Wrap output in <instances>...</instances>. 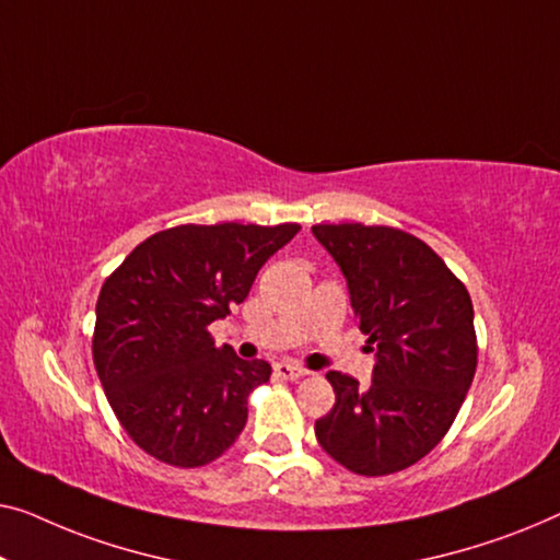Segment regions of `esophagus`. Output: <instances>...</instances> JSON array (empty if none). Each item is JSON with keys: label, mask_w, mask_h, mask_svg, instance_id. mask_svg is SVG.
Listing matches in <instances>:
<instances>
[{"label": "esophagus", "mask_w": 560, "mask_h": 560, "mask_svg": "<svg viewBox=\"0 0 560 560\" xmlns=\"http://www.w3.org/2000/svg\"><path fill=\"white\" fill-rule=\"evenodd\" d=\"M306 373H310V370L291 365V362H277V365H273V375L281 377V381H296V377H304Z\"/></svg>", "instance_id": "esophagus-1"}]
</instances>
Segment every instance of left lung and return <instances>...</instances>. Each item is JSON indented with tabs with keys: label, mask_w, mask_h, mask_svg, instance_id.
Listing matches in <instances>:
<instances>
[{
	"label": "left lung",
	"mask_w": 560,
	"mask_h": 560,
	"mask_svg": "<svg viewBox=\"0 0 560 560\" xmlns=\"http://www.w3.org/2000/svg\"><path fill=\"white\" fill-rule=\"evenodd\" d=\"M348 281L360 332L375 352L373 383L329 370L332 411L319 446L355 475L411 467L452 427L477 370L469 291L427 243L385 225H314Z\"/></svg>",
	"instance_id": "obj_1"
}]
</instances>
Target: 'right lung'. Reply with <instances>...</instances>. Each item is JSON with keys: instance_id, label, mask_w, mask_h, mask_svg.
<instances>
[{"instance_id": "obj_1", "label": "right lung", "mask_w": 560, "mask_h": 560, "mask_svg": "<svg viewBox=\"0 0 560 560\" xmlns=\"http://www.w3.org/2000/svg\"><path fill=\"white\" fill-rule=\"evenodd\" d=\"M299 233L283 225H177L139 243L101 287L93 365L133 444L172 467H202L241 436L266 360L215 348L256 273Z\"/></svg>"}]
</instances>
